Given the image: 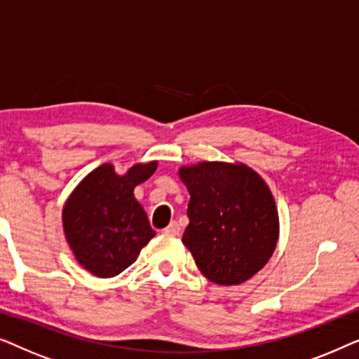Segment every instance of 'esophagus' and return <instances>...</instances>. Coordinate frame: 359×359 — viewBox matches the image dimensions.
Segmentation results:
<instances>
[{
  "label": "esophagus",
  "mask_w": 359,
  "mask_h": 359,
  "mask_svg": "<svg viewBox=\"0 0 359 359\" xmlns=\"http://www.w3.org/2000/svg\"><path fill=\"white\" fill-rule=\"evenodd\" d=\"M180 224L178 222H171L168 227L163 229V233L165 235H173V237H176V235H180Z\"/></svg>",
  "instance_id": "esophagus-1"
}]
</instances>
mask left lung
Segmentation results:
<instances>
[{"mask_svg":"<svg viewBox=\"0 0 359 359\" xmlns=\"http://www.w3.org/2000/svg\"><path fill=\"white\" fill-rule=\"evenodd\" d=\"M189 191L184 247L199 271L219 286H237L269 262L279 215L268 184L240 161H199L178 170Z\"/></svg>","mask_w":359,"mask_h":359,"instance_id":"left-lung-1","label":"left lung"}]
</instances>
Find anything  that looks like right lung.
<instances>
[{"label": "right lung", "mask_w": 359, "mask_h": 359, "mask_svg": "<svg viewBox=\"0 0 359 359\" xmlns=\"http://www.w3.org/2000/svg\"><path fill=\"white\" fill-rule=\"evenodd\" d=\"M158 161L135 163L117 175L104 163L83 178L62 209L63 233L76 262L97 278H114L129 268L155 237L135 186L155 173Z\"/></svg>", "instance_id": "add662e5"}]
</instances>
